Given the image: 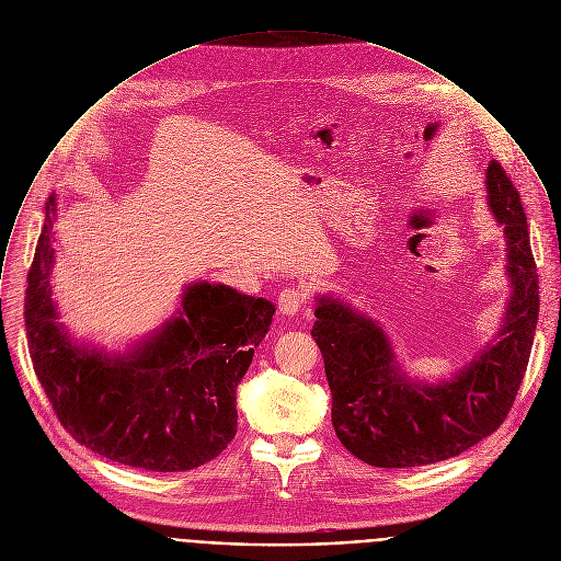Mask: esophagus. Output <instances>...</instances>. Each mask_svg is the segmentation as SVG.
Returning a JSON list of instances; mask_svg holds the SVG:
<instances>
[{
    "instance_id": "esophagus-1",
    "label": "esophagus",
    "mask_w": 561,
    "mask_h": 561,
    "mask_svg": "<svg viewBox=\"0 0 561 561\" xmlns=\"http://www.w3.org/2000/svg\"><path fill=\"white\" fill-rule=\"evenodd\" d=\"M307 305V291L287 287L278 294V311L287 318H294Z\"/></svg>"
}]
</instances>
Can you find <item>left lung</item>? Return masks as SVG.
<instances>
[{"label": "left lung", "instance_id": "obj_1", "mask_svg": "<svg viewBox=\"0 0 561 561\" xmlns=\"http://www.w3.org/2000/svg\"><path fill=\"white\" fill-rule=\"evenodd\" d=\"M485 188L505 228L512 296L494 344L450 380L409 378L373 318L337 298H318L311 335L324 357L333 426L370 466L413 468L461 455L503 424L520 389L540 311L536 261L520 195L501 163L490 161Z\"/></svg>", "mask_w": 561, "mask_h": 561}]
</instances>
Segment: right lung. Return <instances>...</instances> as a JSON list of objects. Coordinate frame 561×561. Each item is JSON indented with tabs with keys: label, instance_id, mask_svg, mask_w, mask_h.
<instances>
[{
	"label": "right lung",
	"instance_id": "1",
	"mask_svg": "<svg viewBox=\"0 0 561 561\" xmlns=\"http://www.w3.org/2000/svg\"><path fill=\"white\" fill-rule=\"evenodd\" d=\"M56 197L27 272L25 333L34 373L69 435L122 466L181 472L215 459L237 433V385L270 331L274 305L193 283L181 309L126 355L73 344L56 322Z\"/></svg>",
	"mask_w": 561,
	"mask_h": 561
}]
</instances>
